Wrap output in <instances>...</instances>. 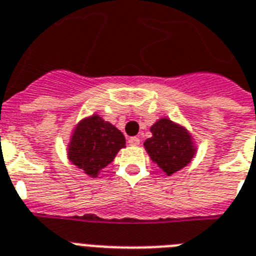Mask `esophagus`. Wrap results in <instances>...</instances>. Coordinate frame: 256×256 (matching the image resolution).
Wrapping results in <instances>:
<instances>
[{
	"label": "esophagus",
	"mask_w": 256,
	"mask_h": 256,
	"mask_svg": "<svg viewBox=\"0 0 256 256\" xmlns=\"http://www.w3.org/2000/svg\"><path fill=\"white\" fill-rule=\"evenodd\" d=\"M139 142H140V139H139L138 136H132V138H128V143L130 146H138Z\"/></svg>",
	"instance_id": "34e87169"
}]
</instances>
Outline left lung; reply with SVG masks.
I'll return each mask as SVG.
<instances>
[{
  "label": "left lung",
  "mask_w": 256,
  "mask_h": 256,
  "mask_svg": "<svg viewBox=\"0 0 256 256\" xmlns=\"http://www.w3.org/2000/svg\"><path fill=\"white\" fill-rule=\"evenodd\" d=\"M152 136L146 139L144 148L154 163H156L168 176L182 170L196 154L192 136L180 124L162 118L151 126Z\"/></svg>",
  "instance_id": "1"
}]
</instances>
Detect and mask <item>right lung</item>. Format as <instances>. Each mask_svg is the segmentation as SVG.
<instances>
[{
	"instance_id": "right-lung-1",
	"label": "right lung",
	"mask_w": 256,
	"mask_h": 256,
	"mask_svg": "<svg viewBox=\"0 0 256 256\" xmlns=\"http://www.w3.org/2000/svg\"><path fill=\"white\" fill-rule=\"evenodd\" d=\"M124 144L126 139L117 128L93 114L74 128L68 146V159L86 175L97 178L118 151L126 147Z\"/></svg>"
}]
</instances>
